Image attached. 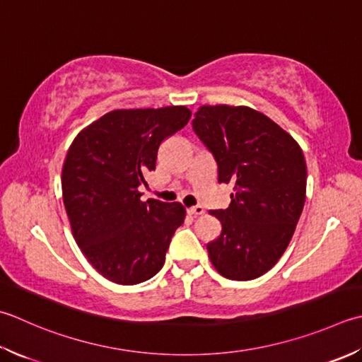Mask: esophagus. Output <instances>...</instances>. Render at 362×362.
I'll list each match as a JSON object with an SVG mask.
<instances>
[{"mask_svg": "<svg viewBox=\"0 0 362 362\" xmlns=\"http://www.w3.org/2000/svg\"><path fill=\"white\" fill-rule=\"evenodd\" d=\"M188 214L189 215H194V216H199V215L205 214V210H204L202 205H196V207H189L188 209Z\"/></svg>", "mask_w": 362, "mask_h": 362, "instance_id": "1", "label": "esophagus"}]
</instances>
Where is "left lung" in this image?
<instances>
[{"label": "left lung", "mask_w": 362, "mask_h": 362, "mask_svg": "<svg viewBox=\"0 0 362 362\" xmlns=\"http://www.w3.org/2000/svg\"><path fill=\"white\" fill-rule=\"evenodd\" d=\"M193 130L232 183L226 210H211L221 233L207 243L216 272L251 281L272 270L292 240L306 201V160L298 143L250 106L204 105Z\"/></svg>", "instance_id": "1"}]
</instances>
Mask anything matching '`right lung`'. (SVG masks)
Returning <instances> with one entry per match:
<instances>
[{
	"label": "right lung",
	"instance_id": "add662e5",
	"mask_svg": "<svg viewBox=\"0 0 362 362\" xmlns=\"http://www.w3.org/2000/svg\"><path fill=\"white\" fill-rule=\"evenodd\" d=\"M187 106L115 110L76 134L62 166V201L76 245L103 278L122 286L151 279L165 265L180 202L141 201L160 144L188 124Z\"/></svg>",
	"mask_w": 362,
	"mask_h": 362
}]
</instances>
